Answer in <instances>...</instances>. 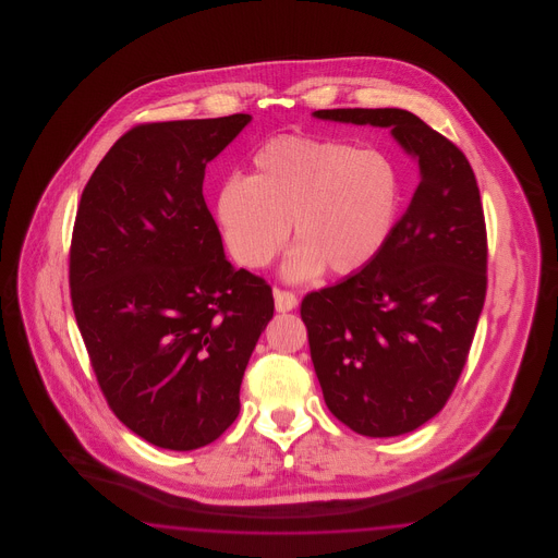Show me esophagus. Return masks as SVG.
<instances>
[{
  "mask_svg": "<svg viewBox=\"0 0 558 558\" xmlns=\"http://www.w3.org/2000/svg\"><path fill=\"white\" fill-rule=\"evenodd\" d=\"M274 303L278 312H291L296 307V294L284 289H274Z\"/></svg>",
  "mask_w": 558,
  "mask_h": 558,
  "instance_id": "obj_1",
  "label": "esophagus"
}]
</instances>
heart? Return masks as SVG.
<instances>
[{"label": "heart", "instance_id": "obj_1", "mask_svg": "<svg viewBox=\"0 0 558 558\" xmlns=\"http://www.w3.org/2000/svg\"><path fill=\"white\" fill-rule=\"evenodd\" d=\"M405 184L398 162L376 148L314 135H276L262 144L246 178L215 194V219L234 259L266 267L289 239L299 244L287 276L305 280L326 267L353 276L372 266L398 230Z\"/></svg>", "mask_w": 558, "mask_h": 558}]
</instances>
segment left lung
Instances as JSON below:
<instances>
[{"label": "left lung", "instance_id": "1", "mask_svg": "<svg viewBox=\"0 0 558 558\" xmlns=\"http://www.w3.org/2000/svg\"><path fill=\"white\" fill-rule=\"evenodd\" d=\"M318 119L391 128L421 184L380 257L307 292L301 319L328 410L366 437L430 421L466 364L487 292V232L464 153L401 108H332Z\"/></svg>", "mask_w": 558, "mask_h": 558}]
</instances>
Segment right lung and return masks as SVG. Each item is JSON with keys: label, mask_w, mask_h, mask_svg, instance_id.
Masks as SVG:
<instances>
[{"label": "right lung", "mask_w": 558, "mask_h": 558, "mask_svg": "<svg viewBox=\"0 0 558 558\" xmlns=\"http://www.w3.org/2000/svg\"><path fill=\"white\" fill-rule=\"evenodd\" d=\"M248 121L135 125L81 194L69 253L81 337L108 408L165 450L203 448L236 421L274 316L271 287L226 259L203 196L207 162Z\"/></svg>", "instance_id": "1"}]
</instances>
